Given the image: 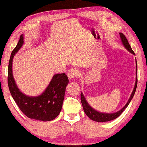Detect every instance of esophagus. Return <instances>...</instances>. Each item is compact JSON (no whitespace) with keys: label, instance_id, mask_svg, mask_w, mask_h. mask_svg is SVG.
Returning <instances> with one entry per match:
<instances>
[{"label":"esophagus","instance_id":"esophagus-1","mask_svg":"<svg viewBox=\"0 0 147 147\" xmlns=\"http://www.w3.org/2000/svg\"><path fill=\"white\" fill-rule=\"evenodd\" d=\"M79 71L76 68H74V67H72V68L69 69V71H68V73H67V74H68V78L69 79H70V80H71V79H74V78H77L79 76Z\"/></svg>","mask_w":147,"mask_h":147}]
</instances>
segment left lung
I'll return each instance as SVG.
<instances>
[{
    "label": "left lung",
    "mask_w": 147,
    "mask_h": 147,
    "mask_svg": "<svg viewBox=\"0 0 147 147\" xmlns=\"http://www.w3.org/2000/svg\"><path fill=\"white\" fill-rule=\"evenodd\" d=\"M120 35V37L121 39V42L123 45V46L125 48L127 49L128 51H129L131 53H132L133 55H135L134 51L132 50L131 47L129 44L127 39H126V37H125L122 33H119ZM136 81H135V87L134 89L133 90V92L131 94L130 98L129 99L127 102L126 103V105L124 106V107L121 108L120 110L119 111L114 112V113H111V114H106V113H102V112H99L98 111H96L94 109H93L91 106H90L88 102H87V100H85L84 96L82 92H81V104H82L83 106V110L85 114H86L87 116L89 117L90 119H91L92 120L95 121H98V122H105V121H111L113 120V119H116L120 116L121 113L123 112V110L125 109L127 107V106L129 105V104L131 102V99L134 97L135 91H136L137 89V61H136Z\"/></svg>",
    "instance_id": "obj_1"
}]
</instances>
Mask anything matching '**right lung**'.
Segmentation results:
<instances>
[{
    "label": "right lung",
    "instance_id": "obj_1",
    "mask_svg": "<svg viewBox=\"0 0 147 147\" xmlns=\"http://www.w3.org/2000/svg\"><path fill=\"white\" fill-rule=\"evenodd\" d=\"M24 44V36L20 35L16 48L11 53L8 65V84L13 100L21 111L31 119L48 121L56 118L60 114L64 101L65 91L69 80L65 73L53 77L50 83L41 94L29 96L20 91L12 75V61L16 53Z\"/></svg>",
    "mask_w": 147,
    "mask_h": 147
}]
</instances>
